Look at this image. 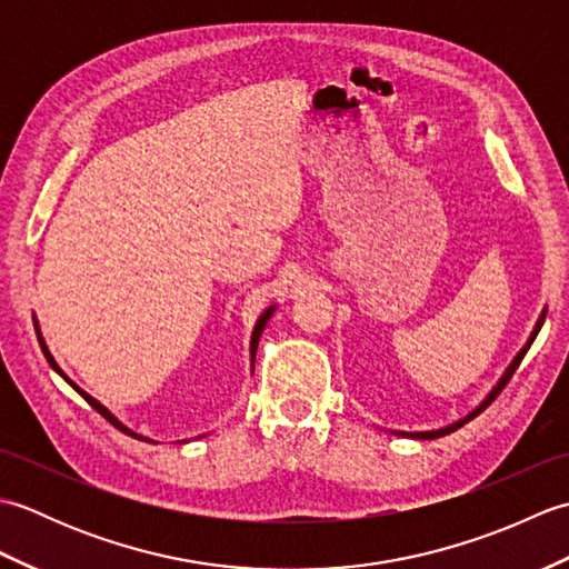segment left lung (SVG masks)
I'll return each instance as SVG.
<instances>
[{"label":"left lung","mask_w":569,"mask_h":569,"mask_svg":"<svg viewBox=\"0 0 569 569\" xmlns=\"http://www.w3.org/2000/svg\"><path fill=\"white\" fill-rule=\"evenodd\" d=\"M546 312L548 310H542L540 312V318H538V322H536V328H533V332H530V337H528V342L523 345V349H521V352H518L516 357H513V361H511V365H509V369H506L503 371V377L497 381V386H493V389L489 391V396L485 398V401H481L475 410H471V413H467L465 418H459V420H455L452 422V426H445V428H438V430H420V432H406V430H391L393 435H401V438H413V440H435V438H442V435H450L452 430H457V428H462L465 426V422H469L471 418H477L479 413H481V410H485L491 401H493V398H497L499 393H501V389H503V386L506 383H509V379L513 377V371L518 369V365H521V361H523V357H526V352H528V349H530V345H533V340H536V337H538V332H540V328H542V322H546Z\"/></svg>","instance_id":"obj_1"}]
</instances>
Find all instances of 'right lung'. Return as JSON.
I'll return each mask as SVG.
<instances>
[{"instance_id":"1","label":"right lung","mask_w":569,"mask_h":569,"mask_svg":"<svg viewBox=\"0 0 569 569\" xmlns=\"http://www.w3.org/2000/svg\"><path fill=\"white\" fill-rule=\"evenodd\" d=\"M273 310H276V306H271V308H266L263 312H261V316H259V320H257V325H253V332H251V345H249V355H251V371H253V359H257V347H259V337H261V332H263V328H266V322H269L271 320V316H273ZM33 325H36V330H39V322H36L33 320ZM39 345H41V349H43V355H46V359H48V365H51L58 373H60V377H63L70 386H72V389H76L82 398H84V401H88L94 410H98V413L100 416H104L107 420H110L112 422V426L114 428H119V430H122V432H127V435H131V438H139V440H149V438H143V435H139V432H134V430H131V428H127L124 426V422H119L112 413H110V410H107L100 401H94V398L90 396V393H84L82 389H80V386H76V383H72L68 377H66V373H63V369H60L58 365H56V359H53V355L51 352H48V347H46V342H43V337H41V330H39ZM151 442V440H149Z\"/></svg>"}]
</instances>
